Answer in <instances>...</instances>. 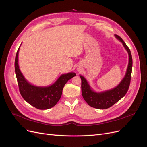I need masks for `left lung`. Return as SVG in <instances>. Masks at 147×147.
<instances>
[{
    "label": "left lung",
    "instance_id": "left-lung-1",
    "mask_svg": "<svg viewBox=\"0 0 147 147\" xmlns=\"http://www.w3.org/2000/svg\"><path fill=\"white\" fill-rule=\"evenodd\" d=\"M115 37L122 43L129 55V63L125 75L118 85L109 90L97 92L92 90L86 79L80 75L82 80V93L83 99L89 105L96 109H106L110 107L126 95L129 87L132 67L131 53L121 37L117 35H115Z\"/></svg>",
    "mask_w": 147,
    "mask_h": 147
}]
</instances>
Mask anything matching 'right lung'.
I'll list each match as a JSON object with an SVG mask.
<instances>
[{
    "label": "right lung",
    "mask_w": 147,
    "mask_h": 147,
    "mask_svg": "<svg viewBox=\"0 0 147 147\" xmlns=\"http://www.w3.org/2000/svg\"><path fill=\"white\" fill-rule=\"evenodd\" d=\"M20 46L15 57V69L20 92L22 97L28 103L38 109L46 110L53 107L59 100L65 84L70 79L75 77L76 74L69 72L62 74L54 83L50 86L34 85L26 79L20 70L18 64Z\"/></svg>",
    "instance_id": "right-lung-1"
}]
</instances>
